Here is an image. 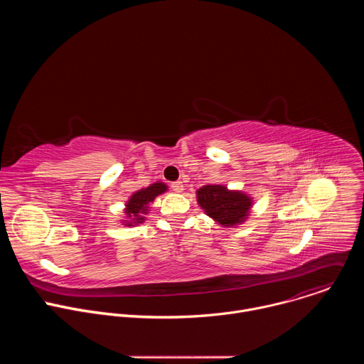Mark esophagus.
I'll return each mask as SVG.
<instances>
[{"label":"esophagus","instance_id":"obj_1","mask_svg":"<svg viewBox=\"0 0 364 364\" xmlns=\"http://www.w3.org/2000/svg\"><path fill=\"white\" fill-rule=\"evenodd\" d=\"M183 183L181 181H174V183H171V188L176 191V193H181L183 191Z\"/></svg>","mask_w":364,"mask_h":364}]
</instances>
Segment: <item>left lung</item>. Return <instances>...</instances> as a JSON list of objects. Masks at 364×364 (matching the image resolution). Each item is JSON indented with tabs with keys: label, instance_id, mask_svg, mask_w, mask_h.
<instances>
[{
	"label": "left lung",
	"instance_id": "1",
	"mask_svg": "<svg viewBox=\"0 0 364 364\" xmlns=\"http://www.w3.org/2000/svg\"><path fill=\"white\" fill-rule=\"evenodd\" d=\"M197 201L207 215L228 228L242 223L252 205V201L246 194L240 191H229L223 186L201 187L197 191Z\"/></svg>",
	"mask_w": 364,
	"mask_h": 364
}]
</instances>
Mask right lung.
Wrapping results in <instances>:
<instances>
[{
    "label": "right lung",
    "instance_id": "1",
    "mask_svg": "<svg viewBox=\"0 0 364 364\" xmlns=\"http://www.w3.org/2000/svg\"><path fill=\"white\" fill-rule=\"evenodd\" d=\"M167 190V186L164 183H154L149 187L139 190L136 193H134L129 198V201L127 203V215L128 220L127 225L132 226V225H138L142 223L145 219L142 215H146L148 212V203L152 201L159 194L164 193Z\"/></svg>",
    "mask_w": 364,
    "mask_h": 364
}]
</instances>
